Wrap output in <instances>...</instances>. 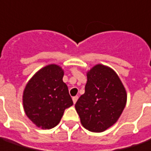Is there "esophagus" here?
Returning a JSON list of instances; mask_svg holds the SVG:
<instances>
[{
	"label": "esophagus",
	"mask_w": 151,
	"mask_h": 151,
	"mask_svg": "<svg viewBox=\"0 0 151 151\" xmlns=\"http://www.w3.org/2000/svg\"><path fill=\"white\" fill-rule=\"evenodd\" d=\"M78 96H73V104H75L76 102H77V101H78Z\"/></svg>",
	"instance_id": "esophagus-1"
}]
</instances>
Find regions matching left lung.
<instances>
[{
  "instance_id": "1",
  "label": "left lung",
  "mask_w": 151,
  "mask_h": 151,
  "mask_svg": "<svg viewBox=\"0 0 151 151\" xmlns=\"http://www.w3.org/2000/svg\"><path fill=\"white\" fill-rule=\"evenodd\" d=\"M85 93L75 104L81 123L90 132H101L119 119L127 102V92L112 68L96 65L86 73Z\"/></svg>"
}]
</instances>
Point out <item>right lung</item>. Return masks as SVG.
I'll use <instances>...</instances> for the list:
<instances>
[{"label":"right lung","instance_id":"right-lung-1","mask_svg":"<svg viewBox=\"0 0 151 151\" xmlns=\"http://www.w3.org/2000/svg\"><path fill=\"white\" fill-rule=\"evenodd\" d=\"M63 77L64 70L60 66L46 65L32 76L24 88L25 114L42 129L55 127L60 122L65 109L73 104Z\"/></svg>","mask_w":151,"mask_h":151}]
</instances>
